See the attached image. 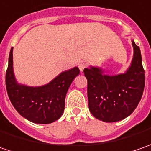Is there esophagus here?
Returning <instances> with one entry per match:
<instances>
[{
  "mask_svg": "<svg viewBox=\"0 0 151 151\" xmlns=\"http://www.w3.org/2000/svg\"><path fill=\"white\" fill-rule=\"evenodd\" d=\"M86 66H87V65H86V63H84V62H81V63L79 64V69H80L81 71H83L85 68H86Z\"/></svg>",
  "mask_w": 151,
  "mask_h": 151,
  "instance_id": "obj_1",
  "label": "esophagus"
}]
</instances>
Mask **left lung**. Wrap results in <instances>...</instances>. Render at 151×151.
<instances>
[{
	"label": "left lung",
	"instance_id": "8db88e82",
	"mask_svg": "<svg viewBox=\"0 0 151 151\" xmlns=\"http://www.w3.org/2000/svg\"><path fill=\"white\" fill-rule=\"evenodd\" d=\"M134 56L124 74L104 75L98 67L84 70L87 79L88 106L91 114L103 122L123 120L134 111L145 88V70L139 47L132 40Z\"/></svg>",
	"mask_w": 151,
	"mask_h": 151
}]
</instances>
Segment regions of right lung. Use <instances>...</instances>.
Returning a JSON list of instances; mask_svg holds the SVG:
<instances>
[{"mask_svg":"<svg viewBox=\"0 0 151 151\" xmlns=\"http://www.w3.org/2000/svg\"><path fill=\"white\" fill-rule=\"evenodd\" d=\"M12 48L9 55L6 73V86L10 101L21 116L35 124H47L60 119L65 110L67 91L78 67L61 72L50 83L41 86H28L17 83L13 72Z\"/></svg>","mask_w":151,"mask_h":151,"instance_id":"obj_1","label":"right lung"}]
</instances>
